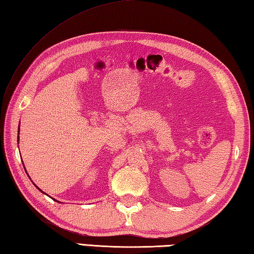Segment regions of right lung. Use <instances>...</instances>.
Returning <instances> with one entry per match:
<instances>
[{"label":"right lung","mask_w":254,"mask_h":254,"mask_svg":"<svg viewBox=\"0 0 254 254\" xmlns=\"http://www.w3.org/2000/svg\"><path fill=\"white\" fill-rule=\"evenodd\" d=\"M18 128H19V127H18ZM18 132H19V130H18ZM35 186H36V185H35ZM36 187H37V186H36ZM37 188H38V187H37ZM38 190H39V188H38ZM41 191H42V190H41ZM42 192H44V191H42ZM53 199H54V198H53ZM54 200H55V199H54ZM56 201H57V200H56ZM57 202H59V201H57Z\"/></svg>","instance_id":"add662e5"}]
</instances>
